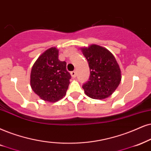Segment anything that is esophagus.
I'll return each instance as SVG.
<instances>
[{
  "mask_svg": "<svg viewBox=\"0 0 151 151\" xmlns=\"http://www.w3.org/2000/svg\"><path fill=\"white\" fill-rule=\"evenodd\" d=\"M70 74H71V76L73 78H75L76 77H77V75H76V74H76V72L75 71L71 72H70Z\"/></svg>",
  "mask_w": 151,
  "mask_h": 151,
  "instance_id": "esophagus-1",
  "label": "esophagus"
}]
</instances>
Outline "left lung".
Here are the masks:
<instances>
[{
  "label": "left lung",
  "mask_w": 151,
  "mask_h": 151,
  "mask_svg": "<svg viewBox=\"0 0 151 151\" xmlns=\"http://www.w3.org/2000/svg\"><path fill=\"white\" fill-rule=\"evenodd\" d=\"M90 68L88 81L83 85L91 98H106L117 88L121 81V72L115 57L107 49L96 45L81 48Z\"/></svg>",
  "instance_id": "left-lung-1"
}]
</instances>
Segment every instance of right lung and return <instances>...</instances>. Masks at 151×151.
I'll return each instance as SVG.
<instances>
[{
	"label": "right lung",
	"instance_id": "obj_1",
	"mask_svg": "<svg viewBox=\"0 0 151 151\" xmlns=\"http://www.w3.org/2000/svg\"><path fill=\"white\" fill-rule=\"evenodd\" d=\"M70 79L66 62L59 60L58 50L51 47L40 55L33 65L30 86L43 100L55 102L65 95Z\"/></svg>",
	"mask_w": 151,
	"mask_h": 151
}]
</instances>
